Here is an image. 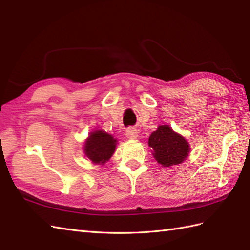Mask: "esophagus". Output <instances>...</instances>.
Wrapping results in <instances>:
<instances>
[{"label":"esophagus","mask_w":250,"mask_h":250,"mask_svg":"<svg viewBox=\"0 0 250 250\" xmlns=\"http://www.w3.org/2000/svg\"><path fill=\"white\" fill-rule=\"evenodd\" d=\"M137 134H139V132H137V130H135L134 128H129L125 131V135L130 140L137 139Z\"/></svg>","instance_id":"obj_1"}]
</instances>
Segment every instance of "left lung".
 <instances>
[{
	"instance_id": "left-lung-1",
	"label": "left lung",
	"mask_w": 250,
	"mask_h": 250,
	"mask_svg": "<svg viewBox=\"0 0 250 250\" xmlns=\"http://www.w3.org/2000/svg\"><path fill=\"white\" fill-rule=\"evenodd\" d=\"M148 144L153 149V157L163 167L182 163L190 150L187 141L168 125H160L152 132Z\"/></svg>"
}]
</instances>
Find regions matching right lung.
<instances>
[{
  "instance_id": "obj_1",
  "label": "right lung",
  "mask_w": 250,
  "mask_h": 250,
  "mask_svg": "<svg viewBox=\"0 0 250 250\" xmlns=\"http://www.w3.org/2000/svg\"><path fill=\"white\" fill-rule=\"evenodd\" d=\"M116 142L110 134L98 130L90 134L84 143V153L93 163H105L113 156Z\"/></svg>"
}]
</instances>
